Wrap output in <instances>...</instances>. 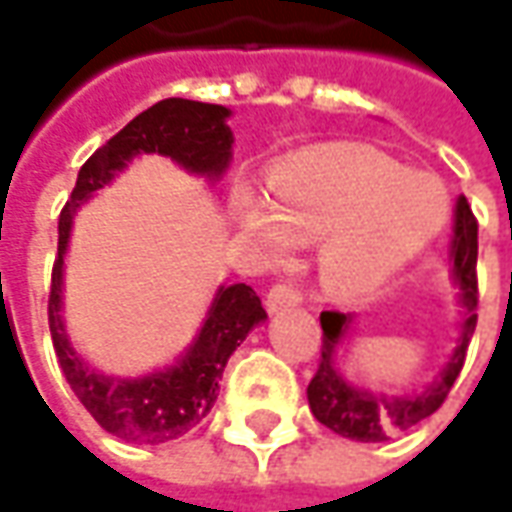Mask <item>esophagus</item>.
I'll list each match as a JSON object with an SVG mask.
<instances>
[{
    "label": "esophagus",
    "mask_w": 512,
    "mask_h": 512,
    "mask_svg": "<svg viewBox=\"0 0 512 512\" xmlns=\"http://www.w3.org/2000/svg\"><path fill=\"white\" fill-rule=\"evenodd\" d=\"M299 302H302V293L293 285H287V282H279V285L270 287V293H267L265 299V305L270 313H282L287 307H296Z\"/></svg>",
    "instance_id": "obj_1"
}]
</instances>
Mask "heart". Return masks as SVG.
<instances>
[{"instance_id": "1", "label": "heart", "mask_w": 512, "mask_h": 512, "mask_svg": "<svg viewBox=\"0 0 512 512\" xmlns=\"http://www.w3.org/2000/svg\"><path fill=\"white\" fill-rule=\"evenodd\" d=\"M233 219L267 259L319 242V276L339 299H362L430 245L450 202L439 182L407 173L370 145H319L270 176V199L239 187Z\"/></svg>"}]
</instances>
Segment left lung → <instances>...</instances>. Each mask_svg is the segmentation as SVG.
I'll list each match as a JSON object with an SVG mask.
<instances>
[{
	"mask_svg": "<svg viewBox=\"0 0 512 512\" xmlns=\"http://www.w3.org/2000/svg\"><path fill=\"white\" fill-rule=\"evenodd\" d=\"M450 259H453V282L459 287V299L464 305V322L459 344L450 356L436 382H430L422 393H370L364 387H353L344 382L342 373L333 364L336 344H342L344 330L350 327V313L325 310L319 316L322 322V359L316 367V376L307 384V402L319 422L339 433L344 439L356 442H384L396 433L410 430L413 424L433 416L447 399L453 382L462 373L467 344L476 330V307H479V279H476V259H479V222L467 199L459 196L456 202V230L450 242Z\"/></svg>",
	"mask_w": 512,
	"mask_h": 512,
	"instance_id": "left-lung-1",
	"label": "left lung"
}]
</instances>
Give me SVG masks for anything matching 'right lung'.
I'll return each mask as SVG.
<instances>
[{
    "mask_svg": "<svg viewBox=\"0 0 512 512\" xmlns=\"http://www.w3.org/2000/svg\"><path fill=\"white\" fill-rule=\"evenodd\" d=\"M230 110L193 99H162L142 110L110 142L90 156L79 170L76 187L59 216V256L53 262L48 299L50 339L59 367L76 399L110 436L133 444L173 442L193 430L210 413L219 396V379L230 353L245 336L265 322L262 299L250 285H222L196 342L165 370L142 379H116L96 373L76 356L62 325V265L68 250L73 213L105 187L139 153L170 156L176 165L207 179H219L230 162L233 133L227 128Z\"/></svg>",
    "mask_w": 512,
    "mask_h": 512,
    "instance_id": "right-lung-1",
    "label": "right lung"
}]
</instances>
